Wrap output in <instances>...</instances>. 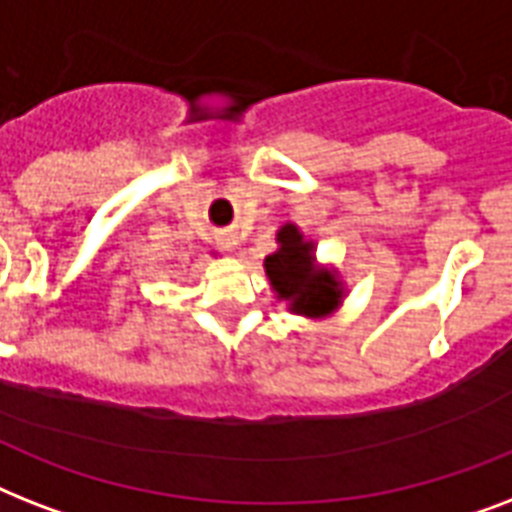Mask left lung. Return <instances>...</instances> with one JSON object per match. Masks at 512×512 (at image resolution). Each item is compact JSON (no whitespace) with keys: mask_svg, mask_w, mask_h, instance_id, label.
<instances>
[{"mask_svg":"<svg viewBox=\"0 0 512 512\" xmlns=\"http://www.w3.org/2000/svg\"><path fill=\"white\" fill-rule=\"evenodd\" d=\"M281 247L265 257V273L289 311L303 316H327L340 305V281L329 271H316L313 244L303 241L297 225L287 223L276 233Z\"/></svg>","mask_w":512,"mask_h":512,"instance_id":"8db88e82","label":"left lung"}]
</instances>
